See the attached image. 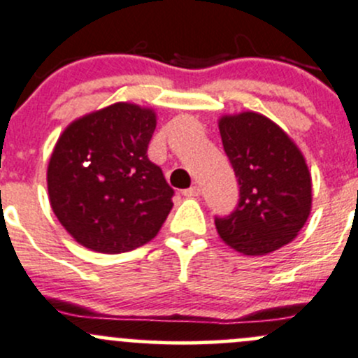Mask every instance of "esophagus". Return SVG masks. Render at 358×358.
Here are the masks:
<instances>
[{"label":"esophagus","mask_w":358,"mask_h":358,"mask_svg":"<svg viewBox=\"0 0 358 358\" xmlns=\"http://www.w3.org/2000/svg\"><path fill=\"white\" fill-rule=\"evenodd\" d=\"M183 195H185V197H199V195H201V189H199L197 185H194L190 187V189L183 190Z\"/></svg>","instance_id":"34e87169"}]
</instances>
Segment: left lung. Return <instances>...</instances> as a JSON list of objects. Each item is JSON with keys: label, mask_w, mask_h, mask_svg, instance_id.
<instances>
[{"label": "left lung", "mask_w": 358, "mask_h": 358, "mask_svg": "<svg viewBox=\"0 0 358 358\" xmlns=\"http://www.w3.org/2000/svg\"><path fill=\"white\" fill-rule=\"evenodd\" d=\"M220 134L238 178L231 214L214 217L221 238L245 255L287 245L303 228L312 206V180L302 152L280 127L254 111L223 116Z\"/></svg>", "instance_id": "1"}]
</instances>
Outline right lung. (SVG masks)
Here are the masks:
<instances>
[{
    "label": "right lung",
    "mask_w": 358,
    "mask_h": 358,
    "mask_svg": "<svg viewBox=\"0 0 358 358\" xmlns=\"http://www.w3.org/2000/svg\"><path fill=\"white\" fill-rule=\"evenodd\" d=\"M156 113L116 103L75 120L48 164L52 213L90 250L120 254L157 235L175 190L148 157Z\"/></svg>",
    "instance_id": "add662e5"
}]
</instances>
